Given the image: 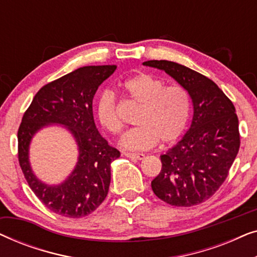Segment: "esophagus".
<instances>
[{
  "instance_id": "esophagus-1",
  "label": "esophagus",
  "mask_w": 257,
  "mask_h": 257,
  "mask_svg": "<svg viewBox=\"0 0 257 257\" xmlns=\"http://www.w3.org/2000/svg\"><path fill=\"white\" fill-rule=\"evenodd\" d=\"M124 156L127 157V158H131V159H135V160H142V159H144V158H145V154H143V153L125 152Z\"/></svg>"
}]
</instances>
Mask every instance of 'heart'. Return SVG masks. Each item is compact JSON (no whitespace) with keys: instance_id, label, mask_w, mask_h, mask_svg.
Wrapping results in <instances>:
<instances>
[{"instance_id":"b5f03b06","label":"heart","mask_w":257,"mask_h":257,"mask_svg":"<svg viewBox=\"0 0 257 257\" xmlns=\"http://www.w3.org/2000/svg\"><path fill=\"white\" fill-rule=\"evenodd\" d=\"M122 89L139 110L135 118L138 125L122 136L121 146L147 150L159 140L170 144L180 138L191 115V97L184 86L166 85L159 77L143 72L126 79ZM96 114L104 130L113 136L120 135L122 122L112 91H104L98 98Z\"/></svg>"}]
</instances>
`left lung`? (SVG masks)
<instances>
[{
    "label": "left lung",
    "mask_w": 257,
    "mask_h": 257,
    "mask_svg": "<svg viewBox=\"0 0 257 257\" xmlns=\"http://www.w3.org/2000/svg\"><path fill=\"white\" fill-rule=\"evenodd\" d=\"M188 91L194 106L189 131L160 157V173L152 189L168 205L191 207L205 202L221 187L240 149L234 104L208 77L178 63L147 61Z\"/></svg>",
    "instance_id": "8db88e82"
}]
</instances>
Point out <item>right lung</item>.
I'll use <instances>...</instances> for the list:
<instances>
[{
  "label": "right lung",
  "mask_w": 257,
  "mask_h": 257,
  "mask_svg": "<svg viewBox=\"0 0 257 257\" xmlns=\"http://www.w3.org/2000/svg\"><path fill=\"white\" fill-rule=\"evenodd\" d=\"M117 65L83 66L41 87L24 112L17 131L19 163L24 178L43 205L58 215L78 219L92 213L106 198L111 163L120 152L108 145L94 125L92 100L98 86ZM55 122L68 127L79 144L75 171L59 186H47L32 174L27 160L35 132Z\"/></svg>",
  "instance_id": "1"
}]
</instances>
